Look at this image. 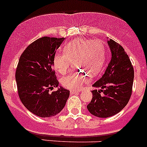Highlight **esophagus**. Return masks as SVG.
<instances>
[{
	"mask_svg": "<svg viewBox=\"0 0 147 147\" xmlns=\"http://www.w3.org/2000/svg\"><path fill=\"white\" fill-rule=\"evenodd\" d=\"M78 92H79V91L78 90H71L70 91V94H76V93H78Z\"/></svg>",
	"mask_w": 147,
	"mask_h": 147,
	"instance_id": "1",
	"label": "esophagus"
}]
</instances>
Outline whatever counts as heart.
I'll list each match as a JSON object with an SVG mask.
<instances>
[{
	"label": "heart",
	"instance_id": "1",
	"mask_svg": "<svg viewBox=\"0 0 147 147\" xmlns=\"http://www.w3.org/2000/svg\"><path fill=\"white\" fill-rule=\"evenodd\" d=\"M105 55V46L102 41L80 38L67 43L64 47V53H56L53 64L57 72L65 74L71 62L76 61L78 69L83 71L63 77L61 84L66 89L77 90L90 80L86 72L92 76L99 73L104 65Z\"/></svg>",
	"mask_w": 147,
	"mask_h": 147
}]
</instances>
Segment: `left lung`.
<instances>
[{"label":"left lung","instance_id":"obj_1","mask_svg":"<svg viewBox=\"0 0 147 147\" xmlns=\"http://www.w3.org/2000/svg\"><path fill=\"white\" fill-rule=\"evenodd\" d=\"M111 59L105 74L92 84V98L87 106L97 117L106 118L119 113L130 99L134 81V69L129 56L121 45L109 39Z\"/></svg>","mask_w":147,"mask_h":147}]
</instances>
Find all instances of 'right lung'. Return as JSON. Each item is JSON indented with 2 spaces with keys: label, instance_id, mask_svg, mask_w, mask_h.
Instances as JSON below:
<instances>
[{
  "label": "right lung",
  "instance_id": "1",
  "mask_svg": "<svg viewBox=\"0 0 147 147\" xmlns=\"http://www.w3.org/2000/svg\"><path fill=\"white\" fill-rule=\"evenodd\" d=\"M64 38L43 36L30 44L16 71L18 96L27 109L40 117H51L65 107L69 90L58 87L53 58Z\"/></svg>",
  "mask_w": 147,
  "mask_h": 147
}]
</instances>
